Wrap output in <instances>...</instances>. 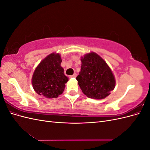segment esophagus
Returning a JSON list of instances; mask_svg holds the SVG:
<instances>
[{
  "instance_id": "1",
  "label": "esophagus",
  "mask_w": 150,
  "mask_h": 150,
  "mask_svg": "<svg viewBox=\"0 0 150 150\" xmlns=\"http://www.w3.org/2000/svg\"><path fill=\"white\" fill-rule=\"evenodd\" d=\"M77 76V74L76 73H74L73 75H72L70 76V78H76Z\"/></svg>"
}]
</instances>
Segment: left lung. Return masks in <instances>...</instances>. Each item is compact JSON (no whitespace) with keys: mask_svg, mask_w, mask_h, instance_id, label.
<instances>
[{"mask_svg":"<svg viewBox=\"0 0 150 150\" xmlns=\"http://www.w3.org/2000/svg\"><path fill=\"white\" fill-rule=\"evenodd\" d=\"M81 61V71L76 79L83 93L94 99L109 96L115 88L116 80L106 62L94 52L86 54Z\"/></svg>","mask_w":150,"mask_h":150,"instance_id":"8db88e82","label":"left lung"}]
</instances>
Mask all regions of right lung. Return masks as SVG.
Segmentation results:
<instances>
[{
  "label": "right lung",
  "instance_id": "obj_1",
  "mask_svg": "<svg viewBox=\"0 0 150 150\" xmlns=\"http://www.w3.org/2000/svg\"><path fill=\"white\" fill-rule=\"evenodd\" d=\"M61 56L52 52L42 59L36 67L32 78V84L39 95L47 98H55L65 88L68 78L61 67Z\"/></svg>",
  "mask_w": 150,
  "mask_h": 150
}]
</instances>
